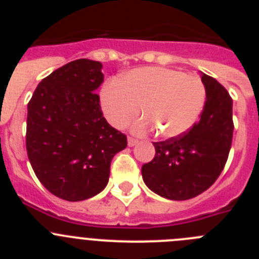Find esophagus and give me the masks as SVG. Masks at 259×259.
Masks as SVG:
<instances>
[{"instance_id": "1", "label": "esophagus", "mask_w": 259, "mask_h": 259, "mask_svg": "<svg viewBox=\"0 0 259 259\" xmlns=\"http://www.w3.org/2000/svg\"><path fill=\"white\" fill-rule=\"evenodd\" d=\"M137 144V139L135 137H128V146H135Z\"/></svg>"}]
</instances>
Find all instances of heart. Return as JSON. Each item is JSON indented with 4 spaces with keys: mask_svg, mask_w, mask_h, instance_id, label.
Returning a JSON list of instances; mask_svg holds the SVG:
<instances>
[{
    "mask_svg": "<svg viewBox=\"0 0 259 259\" xmlns=\"http://www.w3.org/2000/svg\"><path fill=\"white\" fill-rule=\"evenodd\" d=\"M206 101L202 80L179 70L141 67L101 91V106L107 120L123 128L137 115L140 105L146 116L134 124L136 132L157 128L166 139L185 134L197 122Z\"/></svg>",
    "mask_w": 259,
    "mask_h": 259,
    "instance_id": "1",
    "label": "heart"
}]
</instances>
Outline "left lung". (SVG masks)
<instances>
[{
	"label": "left lung",
	"instance_id": "1",
	"mask_svg": "<svg viewBox=\"0 0 259 259\" xmlns=\"http://www.w3.org/2000/svg\"><path fill=\"white\" fill-rule=\"evenodd\" d=\"M206 101L188 132L153 143L155 155L143 164L144 183L168 200L184 201L209 189L223 171L232 144V98L214 77L201 74Z\"/></svg>",
	"mask_w": 259,
	"mask_h": 259
}]
</instances>
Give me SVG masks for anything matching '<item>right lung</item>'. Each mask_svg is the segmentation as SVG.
<instances>
[{
  "mask_svg": "<svg viewBox=\"0 0 259 259\" xmlns=\"http://www.w3.org/2000/svg\"><path fill=\"white\" fill-rule=\"evenodd\" d=\"M102 63L76 59L42 79L28 102L26 146L37 179L57 197L83 201L107 185L127 137L102 114Z\"/></svg>",
  "mask_w": 259,
  "mask_h": 259,
  "instance_id": "add662e5",
  "label": "right lung"
}]
</instances>
